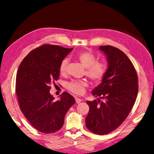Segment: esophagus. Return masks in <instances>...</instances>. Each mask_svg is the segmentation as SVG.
<instances>
[{"mask_svg": "<svg viewBox=\"0 0 154 154\" xmlns=\"http://www.w3.org/2000/svg\"><path fill=\"white\" fill-rule=\"evenodd\" d=\"M82 101V100L79 98V97H75V102L77 104H79L80 103H81Z\"/></svg>", "mask_w": 154, "mask_h": 154, "instance_id": "obj_1", "label": "esophagus"}]
</instances>
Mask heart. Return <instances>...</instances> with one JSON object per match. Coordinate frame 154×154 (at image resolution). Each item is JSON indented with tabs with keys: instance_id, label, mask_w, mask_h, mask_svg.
<instances>
[{
	"instance_id": "1",
	"label": "heart",
	"mask_w": 154,
	"mask_h": 154,
	"mask_svg": "<svg viewBox=\"0 0 154 154\" xmlns=\"http://www.w3.org/2000/svg\"><path fill=\"white\" fill-rule=\"evenodd\" d=\"M77 60L85 68V75L93 82L100 83L104 79L107 70V66L103 62L96 61L95 55L90 51H84L79 54ZM68 60L64 58L60 63L59 71L61 75L66 73V67ZM88 86V83L85 80H73L69 82L67 89L76 94L84 93L85 88Z\"/></svg>"
}]
</instances>
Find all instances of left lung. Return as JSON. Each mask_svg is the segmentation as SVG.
Returning <instances> with one entry per match:
<instances>
[{
	"mask_svg": "<svg viewBox=\"0 0 154 154\" xmlns=\"http://www.w3.org/2000/svg\"><path fill=\"white\" fill-rule=\"evenodd\" d=\"M100 50L106 56L108 67L92 91L100 99L87 101L89 112L85 123L90 131L103 135L115 130L128 117L136 100L138 80L133 63L122 51L110 45L100 46Z\"/></svg>",
	"mask_w": 154,
	"mask_h": 154,
	"instance_id": "obj_1",
	"label": "left lung"
}]
</instances>
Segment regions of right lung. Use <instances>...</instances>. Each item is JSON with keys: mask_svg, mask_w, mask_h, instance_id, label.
I'll list each match as a JSON object with an SVG mask.
<instances>
[{"mask_svg": "<svg viewBox=\"0 0 154 154\" xmlns=\"http://www.w3.org/2000/svg\"><path fill=\"white\" fill-rule=\"evenodd\" d=\"M72 49L44 44L29 53L18 67L16 93L20 108L32 127L42 133L60 130L67 110L75 103L67 92H63L58 101L50 93V85L59 79L61 62Z\"/></svg>", "mask_w": 154, "mask_h": 154, "instance_id": "add662e5", "label": "right lung"}]
</instances>
